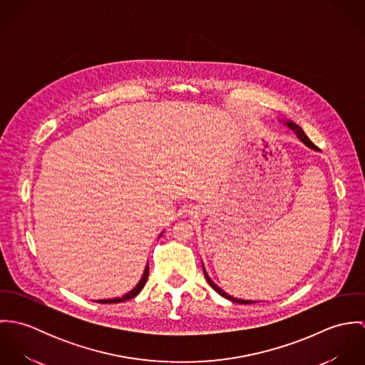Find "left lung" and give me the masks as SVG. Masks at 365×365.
<instances>
[{
    "instance_id": "1",
    "label": "left lung",
    "mask_w": 365,
    "mask_h": 365,
    "mask_svg": "<svg viewBox=\"0 0 365 365\" xmlns=\"http://www.w3.org/2000/svg\"><path fill=\"white\" fill-rule=\"evenodd\" d=\"M279 122H284V125L285 126H288L295 135H297V138L305 145V146H308L309 149H312V150H316V152H319L320 149H317L314 145H313L312 142H311V139L305 135V132L302 130V128L301 126H298L295 122H292V120H281L279 119ZM202 269H204V275H205V278H207V281H208L209 285L219 294V295H222L223 298H226V299H229V301H232V302H236V304H243V305H250V304H257L259 301H247V299H239V298H235V297H232V295H229V294H226L222 288H219L210 278H209L208 272H207V269H205V267H204V264H202Z\"/></svg>"
}]
</instances>
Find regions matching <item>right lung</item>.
Listing matches in <instances>:
<instances>
[{
    "label": "right lung",
    "mask_w": 365,
    "mask_h": 365,
    "mask_svg": "<svg viewBox=\"0 0 365 365\" xmlns=\"http://www.w3.org/2000/svg\"><path fill=\"white\" fill-rule=\"evenodd\" d=\"M163 233V232H161ZM161 236V235H160ZM148 277H149V265H146L145 267V271H143V275H142V278H140V281L136 284V287L132 289V291H129L128 294H125L122 298H112V299H101V301H97V302H101V304H118V302H125V301H128V299H132V298H135L142 289H143V287H145V284H146V281H148Z\"/></svg>",
    "instance_id": "right-lung-1"
}]
</instances>
